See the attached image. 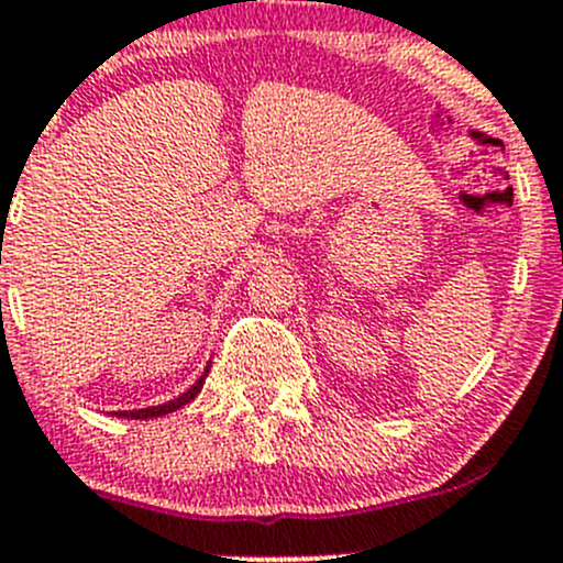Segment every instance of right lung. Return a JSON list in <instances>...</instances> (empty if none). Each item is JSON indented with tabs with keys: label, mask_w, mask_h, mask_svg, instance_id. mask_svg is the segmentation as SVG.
<instances>
[{
	"label": "right lung",
	"mask_w": 563,
	"mask_h": 563,
	"mask_svg": "<svg viewBox=\"0 0 563 563\" xmlns=\"http://www.w3.org/2000/svg\"><path fill=\"white\" fill-rule=\"evenodd\" d=\"M208 372H210V366H205V375L199 377V380L194 383V386L188 388V391H183L180 397H175V400L163 402V406L139 408V411H119V413H115V417H124V419H152V417H163V413H172V411H177V408H183V406H186V402H191L194 397H197V394H199V388H202V383H205V377H208Z\"/></svg>",
	"instance_id": "right-lung-1"
}]
</instances>
